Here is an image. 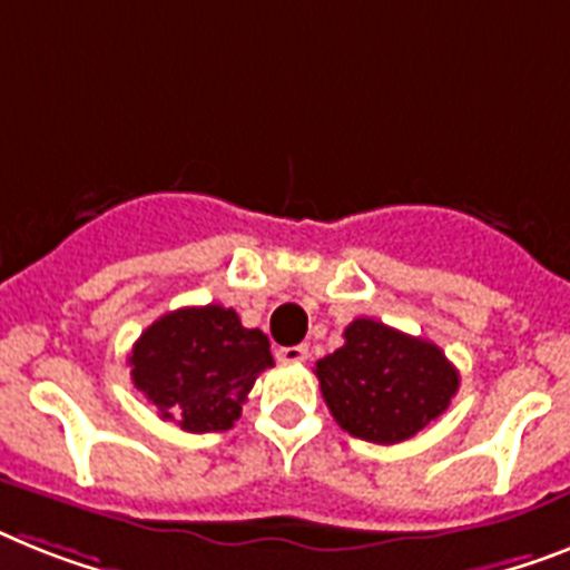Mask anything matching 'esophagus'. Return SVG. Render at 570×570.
<instances>
[{
  "mask_svg": "<svg viewBox=\"0 0 570 570\" xmlns=\"http://www.w3.org/2000/svg\"><path fill=\"white\" fill-rule=\"evenodd\" d=\"M276 358L285 361V364H303V361L308 358V346H303V343H299V346H279V350H276Z\"/></svg>",
  "mask_w": 570,
  "mask_h": 570,
  "instance_id": "1",
  "label": "esophagus"
}]
</instances>
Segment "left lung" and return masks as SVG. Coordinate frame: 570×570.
Segmentation results:
<instances>
[{"label": "left lung", "instance_id": "obj_1", "mask_svg": "<svg viewBox=\"0 0 570 570\" xmlns=\"http://www.w3.org/2000/svg\"><path fill=\"white\" fill-rule=\"evenodd\" d=\"M343 341L314 373L335 422L358 440L404 443L443 416L458 393L460 373L436 343L370 317L352 320Z\"/></svg>", "mask_w": 570, "mask_h": 570}]
</instances>
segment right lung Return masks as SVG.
Segmentation results:
<instances>
[{"mask_svg": "<svg viewBox=\"0 0 570 570\" xmlns=\"http://www.w3.org/2000/svg\"><path fill=\"white\" fill-rule=\"evenodd\" d=\"M130 379L163 420L189 434L229 431L258 373L274 366L271 341L224 305L177 308L150 323L130 350Z\"/></svg>", "mask_w": 570, "mask_h": 570, "instance_id": "1", "label": "right lung"}]
</instances>
